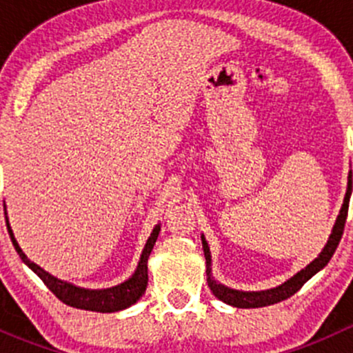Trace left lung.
<instances>
[{"mask_svg": "<svg viewBox=\"0 0 353 353\" xmlns=\"http://www.w3.org/2000/svg\"><path fill=\"white\" fill-rule=\"evenodd\" d=\"M350 193H352V172L348 176V188H347V194H345L343 205H341L340 215H338L336 223L333 227V232H331L328 244L325 245L321 254L311 263V265L305 266L302 272H299L297 275L292 276L290 280H287L283 285L272 288V290H265V292H239V290H232L229 287H223L220 283H216L215 280L212 279V256H210V249L208 244H206L205 237H201L203 241V251H205V259H206V282H208L210 290L213 292L215 297H219L220 301L227 302V304L234 305V307H265V305H272L276 304V302H282L285 299L292 297L297 290H301L302 285L307 282L311 276H314L319 270L325 268L328 265V261L333 256V252L336 251L338 244H340L341 236H343V229H345V220H347L348 215V201H350Z\"/></svg>", "mask_w": 353, "mask_h": 353, "instance_id": "1", "label": "left lung"}]
</instances>
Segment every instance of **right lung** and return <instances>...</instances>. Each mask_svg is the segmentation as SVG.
<instances>
[{"mask_svg": "<svg viewBox=\"0 0 353 353\" xmlns=\"http://www.w3.org/2000/svg\"><path fill=\"white\" fill-rule=\"evenodd\" d=\"M6 227H8V234L12 237V243L15 245L17 252L22 258V261L34 273H37L39 279L46 283V287L56 295L61 302H65L66 305H71V307L77 309H85V311H95V312H114L121 311V309H126L130 305H133L141 295L145 294L148 285V268L147 261L148 256H150L152 249H154V244L159 237L160 227L157 225L152 232V236L148 237L147 245L143 249V254H141L140 263H138V268L134 272V275L131 276L128 282L121 283V285L112 287V288H104V290H88V288H80L74 287L71 283L61 282V280L54 279L52 275H49L48 272L41 268V266L35 265L34 261L27 258L23 254L22 249H20L19 243L13 237L12 229H10V223L6 220Z\"/></svg>", "mask_w": 353, "mask_h": 353, "instance_id": "obj_1", "label": "right lung"}]
</instances>
